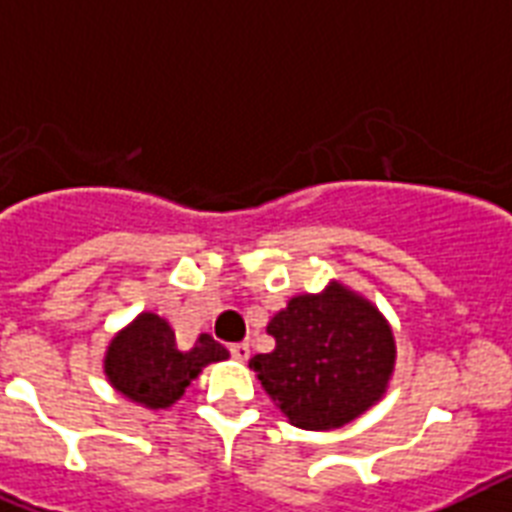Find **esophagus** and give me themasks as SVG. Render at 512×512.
Instances as JSON below:
<instances>
[{
  "label": "esophagus",
  "instance_id": "34e87169",
  "mask_svg": "<svg viewBox=\"0 0 512 512\" xmlns=\"http://www.w3.org/2000/svg\"><path fill=\"white\" fill-rule=\"evenodd\" d=\"M228 352H231V357H234V360L244 363V360L249 357V344L247 342H236V344H231V347H228Z\"/></svg>",
  "mask_w": 512,
  "mask_h": 512
}]
</instances>
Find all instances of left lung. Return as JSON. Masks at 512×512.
Masks as SVG:
<instances>
[{"mask_svg":"<svg viewBox=\"0 0 512 512\" xmlns=\"http://www.w3.org/2000/svg\"><path fill=\"white\" fill-rule=\"evenodd\" d=\"M273 352L249 368L281 413L299 429H339L384 394L394 368V339L365 299L342 286L321 297H294L268 323Z\"/></svg>","mask_w":512,"mask_h":512,"instance_id":"left-lung-1","label":"left lung"}]
</instances>
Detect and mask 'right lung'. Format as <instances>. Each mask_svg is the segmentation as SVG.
<instances>
[{
    "label": "right lung",
    "mask_w": 512,
    "mask_h": 512,
    "mask_svg": "<svg viewBox=\"0 0 512 512\" xmlns=\"http://www.w3.org/2000/svg\"><path fill=\"white\" fill-rule=\"evenodd\" d=\"M226 357V347L210 334H199L194 347L181 352L168 321L155 313H141L134 326L112 339L105 373L128 400L147 407H168L186 392L191 378L207 363Z\"/></svg>",
    "instance_id": "right-lung-1"
}]
</instances>
